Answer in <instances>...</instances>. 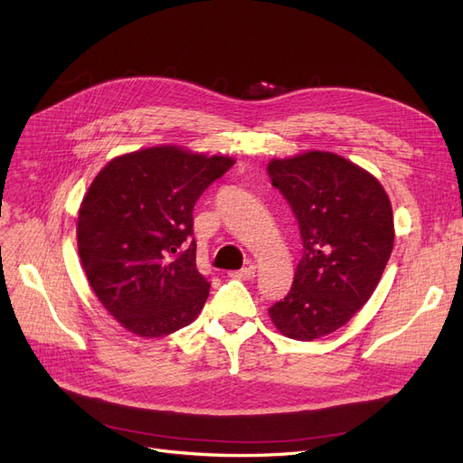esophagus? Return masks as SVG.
Returning <instances> with one entry per match:
<instances>
[{"instance_id":"1","label":"esophagus","mask_w":463,"mask_h":463,"mask_svg":"<svg viewBox=\"0 0 463 463\" xmlns=\"http://www.w3.org/2000/svg\"><path fill=\"white\" fill-rule=\"evenodd\" d=\"M230 276L237 278V279H252L254 278V266H247V268L237 269V272H232Z\"/></svg>"}]
</instances>
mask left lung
<instances>
[{"label": "left lung", "instance_id": "1", "mask_svg": "<svg viewBox=\"0 0 463 463\" xmlns=\"http://www.w3.org/2000/svg\"><path fill=\"white\" fill-rule=\"evenodd\" d=\"M268 174L302 239L291 291L268 314L285 337L320 339L343 327L383 276L394 243L391 201L370 172L326 151L274 158Z\"/></svg>", "mask_w": 463, "mask_h": 463}]
</instances>
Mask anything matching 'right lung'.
<instances>
[{
  "instance_id": "obj_1",
  "label": "right lung",
  "mask_w": 463,
  "mask_h": 463,
  "mask_svg": "<svg viewBox=\"0 0 463 463\" xmlns=\"http://www.w3.org/2000/svg\"><path fill=\"white\" fill-rule=\"evenodd\" d=\"M235 165L180 147L110 161L78 213V254L93 293L139 337H163L195 320L211 281L195 264L194 206Z\"/></svg>"
}]
</instances>
